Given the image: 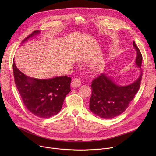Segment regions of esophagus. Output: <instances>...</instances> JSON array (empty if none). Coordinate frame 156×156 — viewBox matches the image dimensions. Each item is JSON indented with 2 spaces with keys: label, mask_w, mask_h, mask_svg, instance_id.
Returning <instances> with one entry per match:
<instances>
[{
  "label": "esophagus",
  "mask_w": 156,
  "mask_h": 156,
  "mask_svg": "<svg viewBox=\"0 0 156 156\" xmlns=\"http://www.w3.org/2000/svg\"><path fill=\"white\" fill-rule=\"evenodd\" d=\"M81 80L80 78H75V79H73L72 81V83H71V86L73 87H78L80 86L81 85Z\"/></svg>",
  "instance_id": "34e87169"
}]
</instances>
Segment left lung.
<instances>
[{"label":"left lung","instance_id":"1","mask_svg":"<svg viewBox=\"0 0 156 156\" xmlns=\"http://www.w3.org/2000/svg\"><path fill=\"white\" fill-rule=\"evenodd\" d=\"M137 55L135 62L141 68L142 55L133 41ZM142 77L140 75L129 85H117L105 74L102 73L92 81V96L90 99V109L97 116L104 119H112L123 112L128 107L140 88Z\"/></svg>","mask_w":156,"mask_h":156}]
</instances>
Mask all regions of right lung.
Wrapping results in <instances>:
<instances>
[{"mask_svg":"<svg viewBox=\"0 0 156 156\" xmlns=\"http://www.w3.org/2000/svg\"><path fill=\"white\" fill-rule=\"evenodd\" d=\"M33 31L23 42L38 34ZM15 84L28 110L41 118H48L58 113L67 94L71 91V77L66 76L51 79L31 78L24 75L12 63Z\"/></svg>","mask_w":156,"mask_h":156,"instance_id":"add662e5","label":"right lung"}]
</instances>
